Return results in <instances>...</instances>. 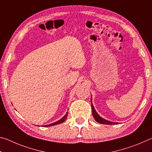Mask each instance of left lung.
<instances>
[{
	"label": "left lung",
	"instance_id": "8db88e82",
	"mask_svg": "<svg viewBox=\"0 0 152 152\" xmlns=\"http://www.w3.org/2000/svg\"><path fill=\"white\" fill-rule=\"evenodd\" d=\"M92 99V98H91ZM91 101H92V99H91ZM92 115H93V117L94 118V119L96 120V121H97L98 123H101V124H107V125H112V124H118V123H113L111 121H107V120H105L104 119H102V117H101L99 115V114L96 113V110H95L94 108L93 107V105L92 104Z\"/></svg>",
	"mask_w": 152,
	"mask_h": 152
}]
</instances>
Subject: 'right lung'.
I'll list each match as a JSON object with an SVG mask.
<instances>
[{
	"instance_id": "obj_1",
	"label": "right lung",
	"mask_w": 152,
	"mask_h": 152,
	"mask_svg": "<svg viewBox=\"0 0 152 152\" xmlns=\"http://www.w3.org/2000/svg\"><path fill=\"white\" fill-rule=\"evenodd\" d=\"M67 116H68V113H66V115L64 116V117L61 118V119L60 120L58 121H56L55 123H51V124H50V125H45V127H50V126H52V125H58V124H60V123H61L64 122V121L66 120V119L67 118Z\"/></svg>"
}]
</instances>
